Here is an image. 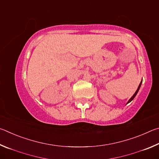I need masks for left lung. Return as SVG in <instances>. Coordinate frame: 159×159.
Here are the masks:
<instances>
[{
	"mask_svg": "<svg viewBox=\"0 0 159 159\" xmlns=\"http://www.w3.org/2000/svg\"><path fill=\"white\" fill-rule=\"evenodd\" d=\"M142 81H141V83H139V86H138V90H136V92L135 93H134V95H133V97H132V98L130 99H129V100H128V103L127 104H128L129 103V102H130L132 100H133V99L134 98V97H135L136 96V95H137V94H138V91H139V88H140V86H141V84H142Z\"/></svg>",
	"mask_w": 159,
	"mask_h": 159,
	"instance_id": "left-lung-1",
	"label": "left lung"
}]
</instances>
